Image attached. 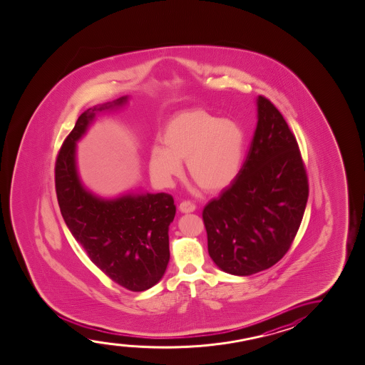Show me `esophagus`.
Here are the masks:
<instances>
[{"label":"esophagus","mask_w":365,"mask_h":365,"mask_svg":"<svg viewBox=\"0 0 365 365\" xmlns=\"http://www.w3.org/2000/svg\"><path fill=\"white\" fill-rule=\"evenodd\" d=\"M195 210V205H194L193 202H182L180 204V212H185V214H188V212H193Z\"/></svg>","instance_id":"obj_1"}]
</instances>
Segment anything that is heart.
I'll use <instances>...</instances> for the list:
<instances>
[{
  "label": "heart",
  "instance_id": "b5f03b06",
  "mask_svg": "<svg viewBox=\"0 0 365 365\" xmlns=\"http://www.w3.org/2000/svg\"><path fill=\"white\" fill-rule=\"evenodd\" d=\"M163 146H153L149 171L158 185L170 187L183 172L207 193H217L234 183L242 166L245 131L229 118H217L202 108L177 113L160 136Z\"/></svg>",
  "mask_w": 365,
  "mask_h": 365
}]
</instances>
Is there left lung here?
<instances>
[{
    "instance_id": "1",
    "label": "left lung",
    "mask_w": 365,
    "mask_h": 365,
    "mask_svg": "<svg viewBox=\"0 0 365 365\" xmlns=\"http://www.w3.org/2000/svg\"><path fill=\"white\" fill-rule=\"evenodd\" d=\"M257 119L239 176L202 210L209 256L241 277L268 269L288 252L309 197L297 139L263 96L257 97Z\"/></svg>"
}]
</instances>
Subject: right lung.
Returning <instances> with one entry per match:
<instances>
[{"mask_svg":"<svg viewBox=\"0 0 365 365\" xmlns=\"http://www.w3.org/2000/svg\"><path fill=\"white\" fill-rule=\"evenodd\" d=\"M126 103L123 96L82 113L56 158L55 188L63 220L91 261L123 288L144 292L166 272L175 200L170 194L144 192L102 198L83 185L77 168V141L97 114Z\"/></svg>","mask_w":365,"mask_h":365,"instance_id":"1","label":"right lung"}]
</instances>
